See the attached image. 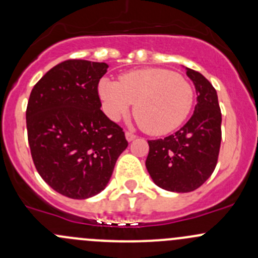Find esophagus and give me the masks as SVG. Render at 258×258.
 <instances>
[{
  "instance_id": "1",
  "label": "esophagus",
  "mask_w": 258,
  "mask_h": 258,
  "mask_svg": "<svg viewBox=\"0 0 258 258\" xmlns=\"http://www.w3.org/2000/svg\"><path fill=\"white\" fill-rule=\"evenodd\" d=\"M124 136H126V140H127V141H128V142L134 141V140L136 139V135L131 134V132H126V134H124Z\"/></svg>"
}]
</instances>
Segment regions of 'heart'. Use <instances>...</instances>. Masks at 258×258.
I'll use <instances>...</instances> for the list:
<instances>
[{"instance_id":"obj_1","label":"heart","mask_w":258,"mask_h":258,"mask_svg":"<svg viewBox=\"0 0 258 258\" xmlns=\"http://www.w3.org/2000/svg\"><path fill=\"white\" fill-rule=\"evenodd\" d=\"M98 93L112 121L126 116L135 103V117L153 136L181 126L194 105V88L188 81L165 69L127 72L118 82L105 77L98 83Z\"/></svg>"}]
</instances>
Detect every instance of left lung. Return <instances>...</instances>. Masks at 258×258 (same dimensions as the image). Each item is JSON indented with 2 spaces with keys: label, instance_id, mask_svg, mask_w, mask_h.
I'll return each mask as SVG.
<instances>
[{
  "label": "left lung",
  "instance_id": "left-lung-1",
  "mask_svg": "<svg viewBox=\"0 0 258 258\" xmlns=\"http://www.w3.org/2000/svg\"><path fill=\"white\" fill-rule=\"evenodd\" d=\"M196 88L194 114L176 134L148 141L146 168L152 181L170 192L195 191L212 175L221 145V117L217 92L206 77L187 69Z\"/></svg>",
  "mask_w": 258,
  "mask_h": 258
}]
</instances>
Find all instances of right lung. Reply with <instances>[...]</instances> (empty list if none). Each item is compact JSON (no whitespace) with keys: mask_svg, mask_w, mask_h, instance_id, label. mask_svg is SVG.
I'll return each mask as SVG.
<instances>
[{"mask_svg":"<svg viewBox=\"0 0 258 258\" xmlns=\"http://www.w3.org/2000/svg\"><path fill=\"white\" fill-rule=\"evenodd\" d=\"M105 62L69 59L32 88L26 111L33 163L46 183L75 200L106 188L128 146L121 127L101 111L97 86Z\"/></svg>","mask_w":258,"mask_h":258,"instance_id":"1","label":"right lung"}]
</instances>
